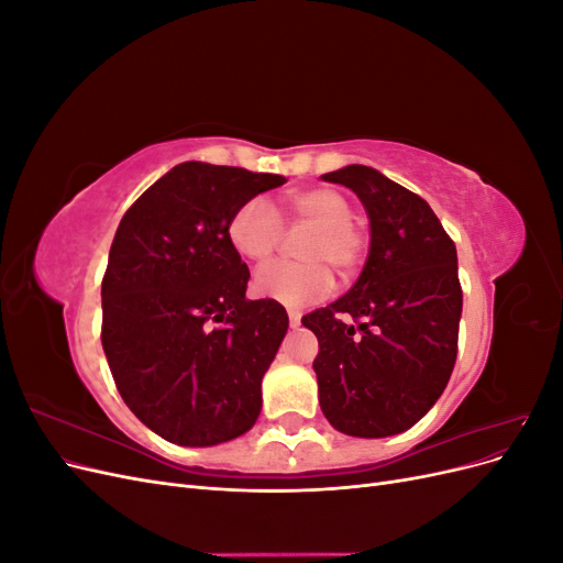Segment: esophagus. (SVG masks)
Listing matches in <instances>:
<instances>
[{
	"label": "esophagus",
	"mask_w": 563,
	"mask_h": 563,
	"mask_svg": "<svg viewBox=\"0 0 563 563\" xmlns=\"http://www.w3.org/2000/svg\"><path fill=\"white\" fill-rule=\"evenodd\" d=\"M300 319H302V314L298 310H288V323H291L294 329L300 327Z\"/></svg>",
	"instance_id": "obj_1"
}]
</instances>
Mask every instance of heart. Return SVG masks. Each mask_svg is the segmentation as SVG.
Returning a JSON list of instances; mask_svg holds the SVG:
<instances>
[{"mask_svg":"<svg viewBox=\"0 0 563 563\" xmlns=\"http://www.w3.org/2000/svg\"><path fill=\"white\" fill-rule=\"evenodd\" d=\"M286 211L294 220L314 225V234L302 249L305 263H269L255 272L253 288L263 298L302 305L331 291L333 277L327 265L347 277L364 263L368 236L352 220L350 199L333 187L294 192L286 201ZM228 236L242 258L251 263L272 258L282 242V218L275 203L265 197L240 203L228 223Z\"/></svg>","mask_w":563,"mask_h":563,"instance_id":"obj_1","label":"heart"}]
</instances>
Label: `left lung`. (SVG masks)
<instances>
[{"mask_svg":"<svg viewBox=\"0 0 563 563\" xmlns=\"http://www.w3.org/2000/svg\"><path fill=\"white\" fill-rule=\"evenodd\" d=\"M321 178L350 187L371 223L360 279L302 317L319 340L321 411L350 437L399 434L430 411L455 366L463 314L455 244L428 201L376 168L350 164Z\"/></svg>","mask_w":563,"mask_h":563,"instance_id":"obj_1","label":"left lung"}]
</instances>
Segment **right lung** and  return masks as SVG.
I'll list each match as a JSON object with an SVG mask.
<instances>
[{
    "mask_svg": "<svg viewBox=\"0 0 563 563\" xmlns=\"http://www.w3.org/2000/svg\"><path fill=\"white\" fill-rule=\"evenodd\" d=\"M277 174L183 162L135 199L103 277V350L124 404L178 446H216L253 428L261 383L288 329L275 300H249L228 236Z\"/></svg>",
    "mask_w": 563,
    "mask_h": 563,
    "instance_id": "obj_1",
    "label": "right lung"
}]
</instances>
